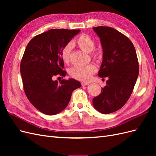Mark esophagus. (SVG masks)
I'll return each instance as SVG.
<instances>
[{
	"label": "esophagus",
	"instance_id": "obj_1",
	"mask_svg": "<svg viewBox=\"0 0 156 156\" xmlns=\"http://www.w3.org/2000/svg\"><path fill=\"white\" fill-rule=\"evenodd\" d=\"M90 83H87V82H82L81 83V84L82 86H87V85H88Z\"/></svg>",
	"mask_w": 156,
	"mask_h": 156
}]
</instances>
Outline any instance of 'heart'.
<instances>
[{
	"label": "heart",
	"instance_id": "1",
	"mask_svg": "<svg viewBox=\"0 0 156 156\" xmlns=\"http://www.w3.org/2000/svg\"><path fill=\"white\" fill-rule=\"evenodd\" d=\"M76 44L82 50L91 53L95 48V41L92 37L85 34L80 35L76 40ZM73 48L72 43L66 45L61 51V58L64 64H69L70 62V54ZM94 57H98L100 53L94 51L92 53ZM96 72V67L93 64H88L84 66H77L69 70V73L73 78L81 81H88L91 78L93 73Z\"/></svg>",
	"mask_w": 156,
	"mask_h": 156
}]
</instances>
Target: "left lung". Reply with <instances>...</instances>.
Masks as SVG:
<instances>
[{
	"instance_id": "8db88e82",
	"label": "left lung",
	"mask_w": 156,
	"mask_h": 156,
	"mask_svg": "<svg viewBox=\"0 0 156 156\" xmlns=\"http://www.w3.org/2000/svg\"><path fill=\"white\" fill-rule=\"evenodd\" d=\"M93 30L100 38L103 49L98 76L108 79L92 103L98 112L109 114L119 110L129 100L139 75L138 59L133 44L119 31L103 26Z\"/></svg>"
}]
</instances>
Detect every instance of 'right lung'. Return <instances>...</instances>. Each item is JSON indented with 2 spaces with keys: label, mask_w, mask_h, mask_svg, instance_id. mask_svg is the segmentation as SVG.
<instances>
[{
  "label": "right lung",
  "mask_w": 156,
  "mask_h": 156,
  "mask_svg": "<svg viewBox=\"0 0 156 156\" xmlns=\"http://www.w3.org/2000/svg\"><path fill=\"white\" fill-rule=\"evenodd\" d=\"M80 31L51 29L33 37L25 49L20 66L23 88L30 102L44 114L62 111L73 91L81 87L72 78L54 81L56 76L66 75L61 51Z\"/></svg>",
  "instance_id": "1"
}]
</instances>
